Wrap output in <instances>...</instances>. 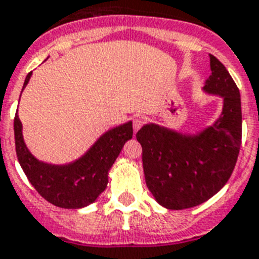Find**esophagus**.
Here are the masks:
<instances>
[{
	"label": "esophagus",
	"instance_id": "1",
	"mask_svg": "<svg viewBox=\"0 0 259 259\" xmlns=\"http://www.w3.org/2000/svg\"><path fill=\"white\" fill-rule=\"evenodd\" d=\"M145 123V118L142 116H137L133 118V129H134V133H137L138 130L142 127V125Z\"/></svg>",
	"mask_w": 259,
	"mask_h": 259
}]
</instances>
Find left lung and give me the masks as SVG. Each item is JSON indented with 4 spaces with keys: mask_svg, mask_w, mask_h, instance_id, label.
Instances as JSON below:
<instances>
[{
    "mask_svg": "<svg viewBox=\"0 0 259 259\" xmlns=\"http://www.w3.org/2000/svg\"><path fill=\"white\" fill-rule=\"evenodd\" d=\"M209 60L212 73L201 89L223 99L219 118L196 133L154 122L137 133L146 186L156 203L167 209L196 207L216 195L229 180L240 153V91L223 63L213 55Z\"/></svg>",
    "mask_w": 259,
    "mask_h": 259,
    "instance_id": "1",
    "label": "left lung"
}]
</instances>
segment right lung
<instances>
[{"label": "right lung", "instance_id": "add662e5", "mask_svg": "<svg viewBox=\"0 0 259 259\" xmlns=\"http://www.w3.org/2000/svg\"><path fill=\"white\" fill-rule=\"evenodd\" d=\"M32 72L26 76L23 89ZM133 137L132 121L112 127L80 158L64 164L43 162L32 155L26 146L22 122L15 113V151L23 172L42 197L56 207L79 209L95 203L108 186V174L126 141Z\"/></svg>", "mask_w": 259, "mask_h": 259}]
</instances>
